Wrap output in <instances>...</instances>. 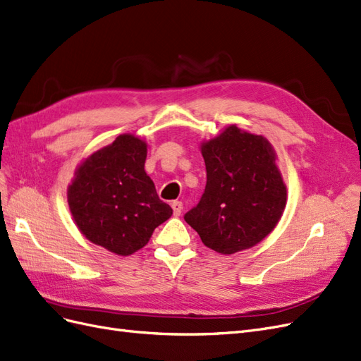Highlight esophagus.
Listing matches in <instances>:
<instances>
[{
  "mask_svg": "<svg viewBox=\"0 0 361 361\" xmlns=\"http://www.w3.org/2000/svg\"><path fill=\"white\" fill-rule=\"evenodd\" d=\"M171 207H173V214L176 215V216H179V215L182 214V209H183V204H182V202L174 200V202L171 203Z\"/></svg>",
  "mask_w": 361,
  "mask_h": 361,
  "instance_id": "obj_1",
  "label": "esophagus"
}]
</instances>
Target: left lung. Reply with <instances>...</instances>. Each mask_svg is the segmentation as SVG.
Segmentation results:
<instances>
[{
  "mask_svg": "<svg viewBox=\"0 0 361 361\" xmlns=\"http://www.w3.org/2000/svg\"><path fill=\"white\" fill-rule=\"evenodd\" d=\"M200 150L206 188L199 204L185 214V221L207 248L221 255L264 241L288 200L274 147L264 135L228 125L203 141Z\"/></svg>",
  "mask_w": 361,
  "mask_h": 361,
  "instance_id": "obj_1",
  "label": "left lung"
}]
</instances>
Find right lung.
<instances>
[{"label":"right lung","instance_id":"add662e5","mask_svg":"<svg viewBox=\"0 0 361 361\" xmlns=\"http://www.w3.org/2000/svg\"><path fill=\"white\" fill-rule=\"evenodd\" d=\"M146 157L145 140L122 134L82 159L68 187L76 227L90 243L117 256L143 248L173 214L145 171Z\"/></svg>","mask_w":361,"mask_h":361}]
</instances>
